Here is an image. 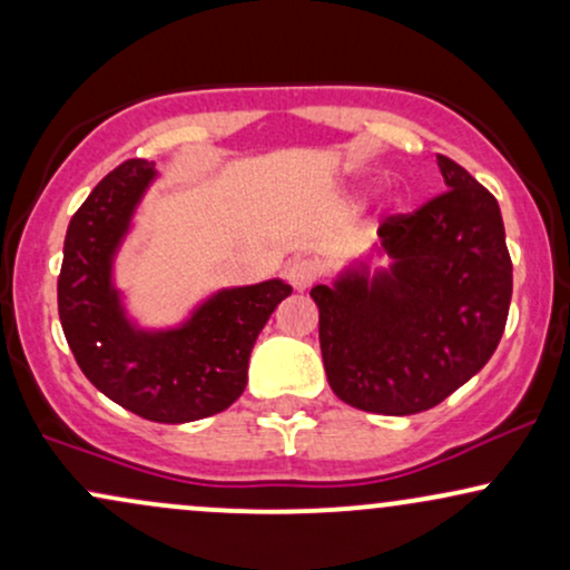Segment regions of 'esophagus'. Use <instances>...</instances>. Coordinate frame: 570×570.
Returning a JSON list of instances; mask_svg holds the SVG:
<instances>
[{
    "mask_svg": "<svg viewBox=\"0 0 570 570\" xmlns=\"http://www.w3.org/2000/svg\"><path fill=\"white\" fill-rule=\"evenodd\" d=\"M318 276H322V265H318L316 259H297V263L289 267V284L297 292L311 289L318 281Z\"/></svg>",
    "mask_w": 570,
    "mask_h": 570,
    "instance_id": "obj_1",
    "label": "esophagus"
}]
</instances>
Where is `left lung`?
Returning <instances> with one entry per match:
<instances>
[{
  "label": "left lung",
  "mask_w": 570,
  "mask_h": 570,
  "mask_svg": "<svg viewBox=\"0 0 570 570\" xmlns=\"http://www.w3.org/2000/svg\"><path fill=\"white\" fill-rule=\"evenodd\" d=\"M436 166L448 193L383 222L381 246L311 289L326 381L356 410L436 407L485 367L507 326L512 259L499 200L455 160L436 155Z\"/></svg>",
  "instance_id": "1"
}]
</instances>
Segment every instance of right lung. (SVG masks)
Here are the masks:
<instances>
[{
    "label": "right lung",
    "instance_id": "add662e5",
    "mask_svg": "<svg viewBox=\"0 0 570 570\" xmlns=\"http://www.w3.org/2000/svg\"><path fill=\"white\" fill-rule=\"evenodd\" d=\"M155 179L153 163L128 160L77 208L63 240L58 316L77 364L104 396L147 421L189 423L244 394L254 343L292 286L284 278L225 286L181 322L141 324L117 286V257Z\"/></svg>",
    "mask_w": 570,
    "mask_h": 570
}]
</instances>
